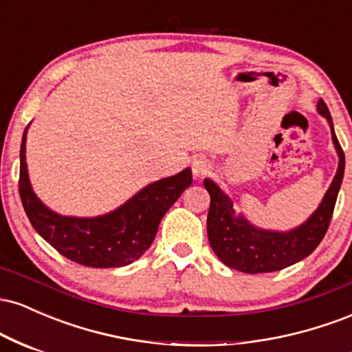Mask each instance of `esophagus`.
Here are the masks:
<instances>
[{
	"instance_id": "esophagus-1",
	"label": "esophagus",
	"mask_w": 352,
	"mask_h": 352,
	"mask_svg": "<svg viewBox=\"0 0 352 352\" xmlns=\"http://www.w3.org/2000/svg\"><path fill=\"white\" fill-rule=\"evenodd\" d=\"M210 170H212V165H210L208 160H205V159H195V160H193L192 172H193V175H195V177L201 179V177L208 175Z\"/></svg>"
}]
</instances>
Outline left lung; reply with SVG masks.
I'll return each instance as SVG.
<instances>
[{
  "mask_svg": "<svg viewBox=\"0 0 352 352\" xmlns=\"http://www.w3.org/2000/svg\"><path fill=\"white\" fill-rule=\"evenodd\" d=\"M319 114L324 116L331 125L333 142L339 155V167L333 184L316 212L301 227L288 233L266 232L254 228L236 215L232 200L213 184L205 180L204 185L210 193V208L207 217V233L212 250L221 263L243 273H272L292 266L302 258L309 256L324 238L336 205L338 192L344 177V152L333 129V119L324 100L318 102Z\"/></svg>",
  "mask_w": 352,
  "mask_h": 352,
  "instance_id": "obj_1",
  "label": "left lung"
}]
</instances>
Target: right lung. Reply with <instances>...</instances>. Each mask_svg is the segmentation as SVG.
Returning a JSON list of instances; mask_svg holds the SVG:
<instances>
[{
  "label": "right lung",
  "instance_id": "add662e5",
  "mask_svg": "<svg viewBox=\"0 0 352 352\" xmlns=\"http://www.w3.org/2000/svg\"><path fill=\"white\" fill-rule=\"evenodd\" d=\"M26 131L21 142L19 197L36 232L74 263L91 268H116L139 260L152 245L159 223L192 184V170L147 185L116 212L98 218L60 217L39 201L26 168Z\"/></svg>",
  "mask_w": 352,
  "mask_h": 352
}]
</instances>
